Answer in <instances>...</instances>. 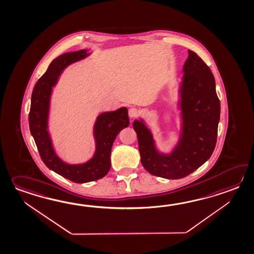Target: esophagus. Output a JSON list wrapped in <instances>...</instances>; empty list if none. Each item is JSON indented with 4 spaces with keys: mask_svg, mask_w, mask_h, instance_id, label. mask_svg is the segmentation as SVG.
<instances>
[{
    "mask_svg": "<svg viewBox=\"0 0 254 254\" xmlns=\"http://www.w3.org/2000/svg\"><path fill=\"white\" fill-rule=\"evenodd\" d=\"M138 115H139V111L135 107H132L128 110V116L130 119H135L138 117Z\"/></svg>",
    "mask_w": 254,
    "mask_h": 254,
    "instance_id": "1",
    "label": "esophagus"
}]
</instances>
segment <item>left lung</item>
I'll list each match as a JSON object with an SVG mask.
<instances>
[{
	"mask_svg": "<svg viewBox=\"0 0 254 254\" xmlns=\"http://www.w3.org/2000/svg\"><path fill=\"white\" fill-rule=\"evenodd\" d=\"M181 86L182 133L170 154L159 153L143 120H135L141 163L150 174L168 180L190 175L214 151L220 121V99L213 74L195 52L189 50Z\"/></svg>",
	"mask_w": 254,
	"mask_h": 254,
	"instance_id": "left-lung-1",
	"label": "left lung"
}]
</instances>
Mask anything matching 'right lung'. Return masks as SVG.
<instances>
[{
  "instance_id": "1",
  "label": "right lung",
  "mask_w": 254,
  "mask_h": 254,
  "mask_svg": "<svg viewBox=\"0 0 254 254\" xmlns=\"http://www.w3.org/2000/svg\"><path fill=\"white\" fill-rule=\"evenodd\" d=\"M89 55L87 50H79L65 53L53 60L47 71L34 85L29 113L30 131L42 160L47 168L75 183L97 181L107 175L111 167L110 154L114 141L119 132L129 125L127 107L99 115L94 127L96 152L86 163H65L55 152L47 130L53 86L57 84L58 77L64 68Z\"/></svg>"
}]
</instances>
